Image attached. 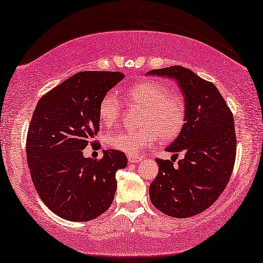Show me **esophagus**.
Segmentation results:
<instances>
[{"instance_id":"obj_1","label":"esophagus","mask_w":263,"mask_h":263,"mask_svg":"<svg viewBox=\"0 0 263 263\" xmlns=\"http://www.w3.org/2000/svg\"><path fill=\"white\" fill-rule=\"evenodd\" d=\"M141 160H142V157H141V156H134V155H129L128 156V161L130 163H137V162H140Z\"/></svg>"}]
</instances>
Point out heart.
<instances>
[{
	"instance_id": "b5f03b06",
	"label": "heart",
	"mask_w": 263,
	"mask_h": 263,
	"mask_svg": "<svg viewBox=\"0 0 263 263\" xmlns=\"http://www.w3.org/2000/svg\"><path fill=\"white\" fill-rule=\"evenodd\" d=\"M127 99L137 106L143 107L142 128L139 130H121L115 133L109 144L116 151L136 155L154 144L160 137L172 140L179 134L184 123L185 106L181 95L168 90L157 81H142L124 91ZM121 103L118 95L108 92L101 100L99 119L106 129L118 123L121 115Z\"/></svg>"
}]
</instances>
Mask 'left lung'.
Returning a JSON list of instances; mask_svg holds the SVG:
<instances>
[{
  "instance_id": "left-lung-1",
  "label": "left lung",
  "mask_w": 263,
  "mask_h": 263,
  "mask_svg": "<svg viewBox=\"0 0 263 263\" xmlns=\"http://www.w3.org/2000/svg\"><path fill=\"white\" fill-rule=\"evenodd\" d=\"M147 75L177 81L185 106L183 127L165 148L171 153L184 152V157L176 165L174 160H156L160 169L149 187V196L169 216H194L211 207L232 176L236 156L233 114L215 84L191 69L172 66Z\"/></svg>"
}]
</instances>
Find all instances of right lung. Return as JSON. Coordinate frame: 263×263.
I'll return each instance as SVG.
<instances>
[{"label": "right lung", "mask_w": 263, "mask_h": 263, "mask_svg": "<svg viewBox=\"0 0 263 263\" xmlns=\"http://www.w3.org/2000/svg\"><path fill=\"white\" fill-rule=\"evenodd\" d=\"M123 76L81 71L36 104L27 135L28 165L40 199L62 219L94 220L114 200L115 174L128 163L124 153L108 149L92 160L82 151L99 133L101 100Z\"/></svg>", "instance_id": "right-lung-1"}]
</instances>
